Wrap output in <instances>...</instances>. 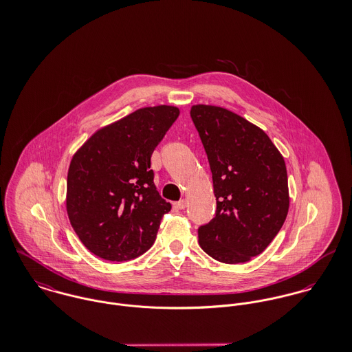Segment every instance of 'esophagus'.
<instances>
[{"label":"esophagus","mask_w":352,"mask_h":352,"mask_svg":"<svg viewBox=\"0 0 352 352\" xmlns=\"http://www.w3.org/2000/svg\"><path fill=\"white\" fill-rule=\"evenodd\" d=\"M187 206H188L187 199H182V201H175V203H173V207H175L176 210H184Z\"/></svg>","instance_id":"1"}]
</instances>
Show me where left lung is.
<instances>
[{"instance_id": "obj_1", "label": "left lung", "mask_w": 352, "mask_h": 352, "mask_svg": "<svg viewBox=\"0 0 352 352\" xmlns=\"http://www.w3.org/2000/svg\"><path fill=\"white\" fill-rule=\"evenodd\" d=\"M212 173L217 211L198 229L199 245L212 258L239 264L260 254L289 212L287 170L268 135L240 115L215 105H192Z\"/></svg>"}]
</instances>
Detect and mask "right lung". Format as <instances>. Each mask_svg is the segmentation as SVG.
<instances>
[{"mask_svg": "<svg viewBox=\"0 0 352 352\" xmlns=\"http://www.w3.org/2000/svg\"><path fill=\"white\" fill-rule=\"evenodd\" d=\"M180 111L146 107L98 130L73 155L66 210L81 243L109 261L144 254L170 203L154 186L151 157Z\"/></svg>", "mask_w": 352, "mask_h": 352, "instance_id": "add662e5", "label": "right lung"}]
</instances>
